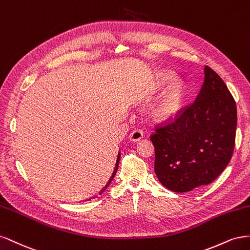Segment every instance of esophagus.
I'll use <instances>...</instances> for the list:
<instances>
[{
  "label": "esophagus",
  "mask_w": 250,
  "mask_h": 250,
  "mask_svg": "<svg viewBox=\"0 0 250 250\" xmlns=\"http://www.w3.org/2000/svg\"><path fill=\"white\" fill-rule=\"evenodd\" d=\"M143 138V132L141 130H135L130 135V140L133 142H138Z\"/></svg>",
  "instance_id": "obj_1"
}]
</instances>
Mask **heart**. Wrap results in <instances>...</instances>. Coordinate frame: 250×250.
I'll return each mask as SVG.
<instances>
[{
	"instance_id": "b5f03b06",
	"label": "heart",
	"mask_w": 250,
	"mask_h": 250,
	"mask_svg": "<svg viewBox=\"0 0 250 250\" xmlns=\"http://www.w3.org/2000/svg\"><path fill=\"white\" fill-rule=\"evenodd\" d=\"M183 90L174 88L152 108V116L160 122H167L174 118L180 112L183 104Z\"/></svg>"
}]
</instances>
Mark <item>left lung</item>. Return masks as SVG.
<instances>
[{
  "mask_svg": "<svg viewBox=\"0 0 250 250\" xmlns=\"http://www.w3.org/2000/svg\"><path fill=\"white\" fill-rule=\"evenodd\" d=\"M236 102L222 79L208 66L194 103L171 122L156 126L155 172L164 187L188 192L206 186L227 168L235 147Z\"/></svg>",
  "mask_w": 250,
  "mask_h": 250,
  "instance_id": "1",
  "label": "left lung"
}]
</instances>
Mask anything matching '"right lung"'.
<instances>
[{"label":"right lung","instance_id":"obj_1","mask_svg":"<svg viewBox=\"0 0 250 250\" xmlns=\"http://www.w3.org/2000/svg\"><path fill=\"white\" fill-rule=\"evenodd\" d=\"M119 159H120V154H118V156H117V161H116V165H115V168H114V171H113V173H112V175H111V178H110V180H109V182L107 183V185H106V186H104L100 192L102 193V192H104V190H106L107 189V187L109 186V185H110V183H111V181L112 180H113V178H114V175L116 174V171H117V168H118V163H119Z\"/></svg>","mask_w":250,"mask_h":250}]
</instances>
